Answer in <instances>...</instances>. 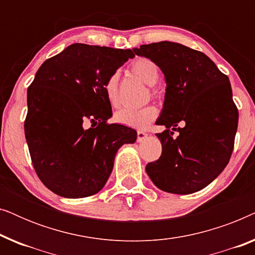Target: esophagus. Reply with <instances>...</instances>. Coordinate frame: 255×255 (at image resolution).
<instances>
[{"mask_svg": "<svg viewBox=\"0 0 255 255\" xmlns=\"http://www.w3.org/2000/svg\"><path fill=\"white\" fill-rule=\"evenodd\" d=\"M147 138V133H145L144 131H137V141L141 142Z\"/></svg>", "mask_w": 255, "mask_h": 255, "instance_id": "esophagus-1", "label": "esophagus"}]
</instances>
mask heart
<instances>
[{
	"label": "heart",
	"mask_w": 255,
	"mask_h": 255,
	"mask_svg": "<svg viewBox=\"0 0 255 255\" xmlns=\"http://www.w3.org/2000/svg\"><path fill=\"white\" fill-rule=\"evenodd\" d=\"M132 72L139 76L146 85L154 86L159 80V68L154 62L149 59H137L131 66ZM104 92L108 102L113 107L120 104V95H118V74L114 73L109 76L104 85ZM158 117V109L153 106H147L140 109L132 108H123L115 114V120L120 124L134 128H145Z\"/></svg>",
	"instance_id": "obj_1"
}]
</instances>
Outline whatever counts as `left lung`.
Here are the masks:
<instances>
[{
    "label": "left lung",
    "mask_w": 255,
    "mask_h": 255,
    "mask_svg": "<svg viewBox=\"0 0 255 255\" xmlns=\"http://www.w3.org/2000/svg\"><path fill=\"white\" fill-rule=\"evenodd\" d=\"M133 52L161 69L167 86L155 122L166 128L156 133L162 153L147 163L146 173L166 193L203 189L224 170L235 145L238 109L229 78L208 55L174 41L141 45ZM179 123L182 128H176Z\"/></svg>",
    "instance_id": "obj_1"
}]
</instances>
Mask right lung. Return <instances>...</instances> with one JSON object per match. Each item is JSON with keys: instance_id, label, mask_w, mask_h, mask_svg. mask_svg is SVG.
Returning <instances> with one entry per match:
<instances>
[{"instance_id": "obj_1", "label": "right lung", "mask_w": 255, "mask_h": 255, "mask_svg": "<svg viewBox=\"0 0 255 255\" xmlns=\"http://www.w3.org/2000/svg\"><path fill=\"white\" fill-rule=\"evenodd\" d=\"M133 57L128 48L78 43L38 69L27 88L24 130L34 170L54 194L67 198L97 194L121 146L137 139L133 128L107 124L113 110L104 92L109 76Z\"/></svg>"}]
</instances>
